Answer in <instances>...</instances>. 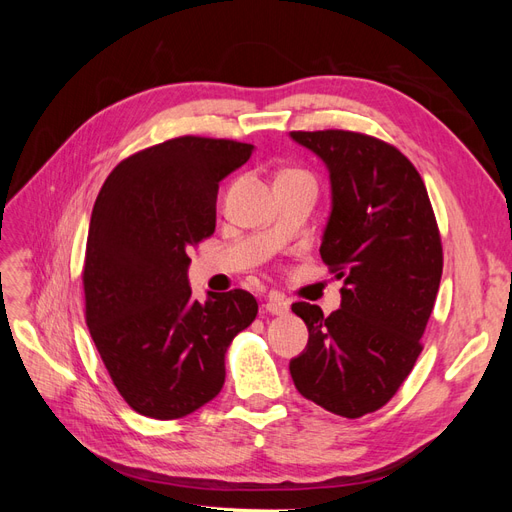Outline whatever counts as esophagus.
Returning a JSON list of instances; mask_svg holds the SVG:
<instances>
[{
  "mask_svg": "<svg viewBox=\"0 0 512 512\" xmlns=\"http://www.w3.org/2000/svg\"><path fill=\"white\" fill-rule=\"evenodd\" d=\"M265 309L269 314H273V316H286L288 314V303L284 301V299H275V297H271L267 303H265Z\"/></svg>",
  "mask_w": 512,
  "mask_h": 512,
  "instance_id": "1",
  "label": "esophagus"
}]
</instances>
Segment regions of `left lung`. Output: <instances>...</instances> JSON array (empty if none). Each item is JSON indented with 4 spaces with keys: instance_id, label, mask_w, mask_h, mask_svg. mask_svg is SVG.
Segmentation results:
<instances>
[{
    "instance_id": "8db88e82",
    "label": "left lung",
    "mask_w": 512,
    "mask_h": 512,
    "mask_svg": "<svg viewBox=\"0 0 512 512\" xmlns=\"http://www.w3.org/2000/svg\"><path fill=\"white\" fill-rule=\"evenodd\" d=\"M329 170L331 211L320 256L344 280L342 305L292 303L309 331L290 361L297 391L333 414L382 408L408 378L440 288L442 245L412 162L356 132H290Z\"/></svg>"
}]
</instances>
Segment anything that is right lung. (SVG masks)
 Returning a JSON list of instances; mask_svg holds the SVG:
<instances>
[{
	"label": "right lung",
	"mask_w": 512,
	"mask_h": 512,
	"mask_svg": "<svg viewBox=\"0 0 512 512\" xmlns=\"http://www.w3.org/2000/svg\"><path fill=\"white\" fill-rule=\"evenodd\" d=\"M254 145L181 136L123 160L91 211L85 314L128 406L173 421L222 391L224 354L258 314L250 292L192 297L188 250L215 230L218 183Z\"/></svg>",
	"instance_id": "add662e5"
}]
</instances>
